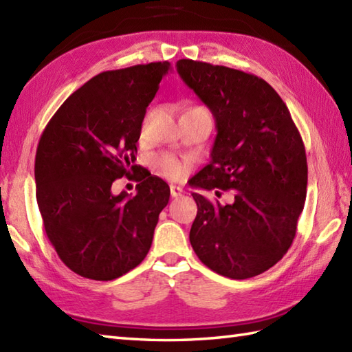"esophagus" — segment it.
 Wrapping results in <instances>:
<instances>
[{"instance_id": "1", "label": "esophagus", "mask_w": 352, "mask_h": 352, "mask_svg": "<svg viewBox=\"0 0 352 352\" xmlns=\"http://www.w3.org/2000/svg\"><path fill=\"white\" fill-rule=\"evenodd\" d=\"M184 195V190L178 186H170V197L172 198H182Z\"/></svg>"}]
</instances>
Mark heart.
<instances>
[{
  "label": "heart",
  "mask_w": 352,
  "mask_h": 352,
  "mask_svg": "<svg viewBox=\"0 0 352 352\" xmlns=\"http://www.w3.org/2000/svg\"><path fill=\"white\" fill-rule=\"evenodd\" d=\"M153 166L157 174L168 178V180H180L189 169L188 163L177 159V157L172 154L155 155L153 160Z\"/></svg>",
  "instance_id": "1"
}]
</instances>
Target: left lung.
Wrapping results in <instances>:
<instances>
[{
    "label": "left lung",
    "mask_w": 352,
    "mask_h": 352,
    "mask_svg": "<svg viewBox=\"0 0 352 352\" xmlns=\"http://www.w3.org/2000/svg\"><path fill=\"white\" fill-rule=\"evenodd\" d=\"M177 71L212 110L218 130L212 162L190 183L234 190L231 204L192 193L198 206L192 248L207 267L228 278L263 274L290 248L304 208L307 157L301 134L263 78L190 58L178 60Z\"/></svg>",
    "instance_id": "obj_1"
}]
</instances>
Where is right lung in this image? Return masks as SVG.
I'll return each mask as SVG.
<instances>
[{
  "label": "right lung",
  "instance_id": "right-lung-1",
  "mask_svg": "<svg viewBox=\"0 0 352 352\" xmlns=\"http://www.w3.org/2000/svg\"><path fill=\"white\" fill-rule=\"evenodd\" d=\"M169 62L106 71L74 92L50 119L34 160L36 199L57 256L85 278L109 281L140 265L169 201L162 178L140 174L136 144L148 104ZM138 193L113 196L119 177Z\"/></svg>",
  "mask_w": 352,
  "mask_h": 352
}]
</instances>
